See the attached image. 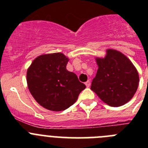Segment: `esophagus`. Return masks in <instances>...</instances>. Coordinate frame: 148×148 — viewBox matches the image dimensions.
Returning <instances> with one entry per match:
<instances>
[{"mask_svg": "<svg viewBox=\"0 0 148 148\" xmlns=\"http://www.w3.org/2000/svg\"><path fill=\"white\" fill-rule=\"evenodd\" d=\"M85 85L87 87H90V81H87V82H85Z\"/></svg>", "mask_w": 148, "mask_h": 148, "instance_id": "esophagus-1", "label": "esophagus"}]
</instances>
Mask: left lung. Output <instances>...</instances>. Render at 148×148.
Returning a JSON list of instances; mask_svg holds the SVG:
<instances>
[{"label":"left lung","instance_id":"8db88e82","mask_svg":"<svg viewBox=\"0 0 148 148\" xmlns=\"http://www.w3.org/2000/svg\"><path fill=\"white\" fill-rule=\"evenodd\" d=\"M99 69L91 90L111 107L127 103L136 92L139 82L136 68L121 52L108 49L104 58H95Z\"/></svg>","mask_w":148,"mask_h":148}]
</instances>
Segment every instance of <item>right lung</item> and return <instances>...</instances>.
Instances as JSON below:
<instances>
[{
	"label": "right lung",
	"instance_id": "right-lung-1",
	"mask_svg": "<svg viewBox=\"0 0 148 148\" xmlns=\"http://www.w3.org/2000/svg\"><path fill=\"white\" fill-rule=\"evenodd\" d=\"M69 58L61 53L38 56L27 72V87L45 109L64 110L73 105L86 87L77 75L66 70Z\"/></svg>",
	"mask_w": 148,
	"mask_h": 148
}]
</instances>
